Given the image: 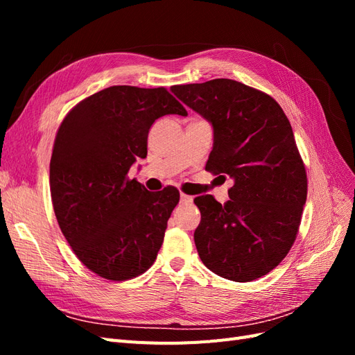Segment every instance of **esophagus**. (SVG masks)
<instances>
[{
  "mask_svg": "<svg viewBox=\"0 0 355 355\" xmlns=\"http://www.w3.org/2000/svg\"><path fill=\"white\" fill-rule=\"evenodd\" d=\"M180 202L189 204V202H192V197H191V196H187V194H180Z\"/></svg>",
  "mask_w": 355,
  "mask_h": 355,
  "instance_id": "34e87169",
  "label": "esophagus"
}]
</instances>
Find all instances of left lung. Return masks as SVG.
I'll return each mask as SVG.
<instances>
[{
  "instance_id": "8db88e82",
  "label": "left lung",
  "mask_w": 355,
  "mask_h": 355,
  "mask_svg": "<svg viewBox=\"0 0 355 355\" xmlns=\"http://www.w3.org/2000/svg\"><path fill=\"white\" fill-rule=\"evenodd\" d=\"M179 101L213 127L206 170L231 179L230 200L196 197L201 222L194 232L200 259L227 280L266 275L296 240L306 201V171L292 125L270 94L216 78L173 85Z\"/></svg>"
}]
</instances>
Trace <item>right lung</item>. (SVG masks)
I'll return each mask as SVG.
<instances>
[{
    "label": "right lung",
    "instance_id": "obj_1",
    "mask_svg": "<svg viewBox=\"0 0 355 355\" xmlns=\"http://www.w3.org/2000/svg\"><path fill=\"white\" fill-rule=\"evenodd\" d=\"M187 115L164 87L112 85L63 118L50 159V192L62 234L78 259L106 280L144 274L157 259L179 191L149 192L127 173L146 157L159 116Z\"/></svg>",
    "mask_w": 355,
    "mask_h": 355
}]
</instances>
